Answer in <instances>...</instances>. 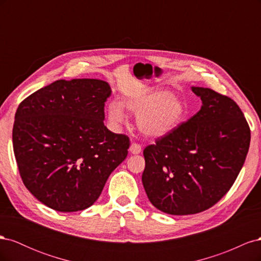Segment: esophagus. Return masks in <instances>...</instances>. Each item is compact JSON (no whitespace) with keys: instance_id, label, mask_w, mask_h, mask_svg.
Listing matches in <instances>:
<instances>
[{"instance_id":"1","label":"esophagus","mask_w":261,"mask_h":261,"mask_svg":"<svg viewBox=\"0 0 261 261\" xmlns=\"http://www.w3.org/2000/svg\"><path fill=\"white\" fill-rule=\"evenodd\" d=\"M129 151L133 153V154H138L141 152V146L139 144H136V143H133L129 147Z\"/></svg>"}]
</instances>
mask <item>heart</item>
Segmentation results:
<instances>
[{"label": "heart", "mask_w": 261, "mask_h": 261, "mask_svg": "<svg viewBox=\"0 0 261 261\" xmlns=\"http://www.w3.org/2000/svg\"><path fill=\"white\" fill-rule=\"evenodd\" d=\"M125 106L138 115L137 125L145 135L164 136L177 128L186 114V107L180 99L168 90H152L134 94L125 100ZM109 122L118 127L126 121L124 106L116 100L107 106Z\"/></svg>", "instance_id": "1"}]
</instances>
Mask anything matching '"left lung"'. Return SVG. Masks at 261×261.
Segmentation results:
<instances>
[{"instance_id":"obj_1","label":"left lung","mask_w":261,"mask_h":261,"mask_svg":"<svg viewBox=\"0 0 261 261\" xmlns=\"http://www.w3.org/2000/svg\"><path fill=\"white\" fill-rule=\"evenodd\" d=\"M200 110L144 149L143 184L153 206L174 216L211 208L230 191L246 159L250 128L236 102L193 87Z\"/></svg>"}]
</instances>
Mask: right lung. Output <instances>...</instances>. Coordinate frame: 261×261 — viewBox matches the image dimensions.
<instances>
[{
    "label": "right lung",
    "instance_id": "right-lung-1",
    "mask_svg": "<svg viewBox=\"0 0 261 261\" xmlns=\"http://www.w3.org/2000/svg\"><path fill=\"white\" fill-rule=\"evenodd\" d=\"M111 88L100 80L57 81L23 99L15 113L13 148L22 183L45 206L87 209L127 156L128 136L103 123Z\"/></svg>",
    "mask_w": 261,
    "mask_h": 261
}]
</instances>
